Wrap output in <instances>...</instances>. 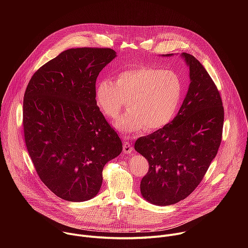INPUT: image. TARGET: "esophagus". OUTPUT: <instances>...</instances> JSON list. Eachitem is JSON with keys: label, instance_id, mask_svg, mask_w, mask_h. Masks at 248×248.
Returning a JSON list of instances; mask_svg holds the SVG:
<instances>
[{"label": "esophagus", "instance_id": "obj_1", "mask_svg": "<svg viewBox=\"0 0 248 248\" xmlns=\"http://www.w3.org/2000/svg\"><path fill=\"white\" fill-rule=\"evenodd\" d=\"M123 150H124V153H126V154H130V153L132 152L133 148H132L131 144L128 142V141H125V142L124 143Z\"/></svg>", "mask_w": 248, "mask_h": 248}]
</instances>
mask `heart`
<instances>
[{
	"label": "heart",
	"mask_w": 248,
	"mask_h": 248,
	"mask_svg": "<svg viewBox=\"0 0 248 248\" xmlns=\"http://www.w3.org/2000/svg\"><path fill=\"white\" fill-rule=\"evenodd\" d=\"M183 90V81L173 70L138 65L121 72L116 83L111 79L99 81L96 99L102 112L111 119L128 104L129 109L115 125L122 132L131 133L168 124L180 107Z\"/></svg>",
	"instance_id": "b5f03b06"
}]
</instances>
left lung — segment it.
<instances>
[{"instance_id": "8db88e82", "label": "left lung", "mask_w": 248, "mask_h": 248, "mask_svg": "<svg viewBox=\"0 0 248 248\" xmlns=\"http://www.w3.org/2000/svg\"><path fill=\"white\" fill-rule=\"evenodd\" d=\"M183 57L189 66L190 84L178 114L134 144L149 164L140 183L141 194L160 206L186 198L198 186L222 142L224 106L220 92L197 59L187 53Z\"/></svg>"}]
</instances>
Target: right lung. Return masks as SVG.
Here are the masks:
<instances>
[{
	"instance_id": "add662e5",
	"label": "right lung",
	"mask_w": 248,
	"mask_h": 248,
	"mask_svg": "<svg viewBox=\"0 0 248 248\" xmlns=\"http://www.w3.org/2000/svg\"><path fill=\"white\" fill-rule=\"evenodd\" d=\"M116 57L110 48L63 51L32 76L23 98L28 154L43 184L66 201L93 198L122 140L96 102V79Z\"/></svg>"
}]
</instances>
